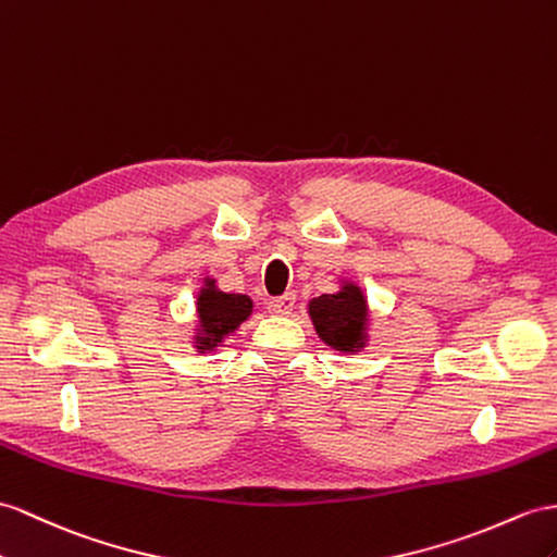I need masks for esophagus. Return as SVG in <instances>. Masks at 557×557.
Listing matches in <instances>:
<instances>
[{
  "instance_id": "obj_1",
  "label": "esophagus",
  "mask_w": 557,
  "mask_h": 557,
  "mask_svg": "<svg viewBox=\"0 0 557 557\" xmlns=\"http://www.w3.org/2000/svg\"><path fill=\"white\" fill-rule=\"evenodd\" d=\"M294 304H296V294L289 292L280 298H270L268 310L273 312V315H289V312L294 310Z\"/></svg>"
}]
</instances>
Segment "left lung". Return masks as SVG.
Returning <instances> with one entry per match:
<instances>
[{
  "instance_id": "obj_1",
  "label": "left lung",
  "mask_w": 557,
  "mask_h": 557,
  "mask_svg": "<svg viewBox=\"0 0 557 557\" xmlns=\"http://www.w3.org/2000/svg\"><path fill=\"white\" fill-rule=\"evenodd\" d=\"M308 315L326 346L355 355L367 346L369 306L364 292L352 280H341L334 294H322L308 301Z\"/></svg>"
}]
</instances>
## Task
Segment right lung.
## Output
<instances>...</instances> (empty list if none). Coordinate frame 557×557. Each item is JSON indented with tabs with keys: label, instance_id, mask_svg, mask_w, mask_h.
Instances as JSON below:
<instances>
[{
	"label": "right lung",
	"instance_id": "1",
	"mask_svg": "<svg viewBox=\"0 0 557 557\" xmlns=\"http://www.w3.org/2000/svg\"><path fill=\"white\" fill-rule=\"evenodd\" d=\"M197 326L195 348L197 352L216 350L225 336L237 332V326L249 320L253 301L247 294L221 292L213 277H205V287L197 294Z\"/></svg>",
	"mask_w": 557,
	"mask_h": 557
}]
</instances>
